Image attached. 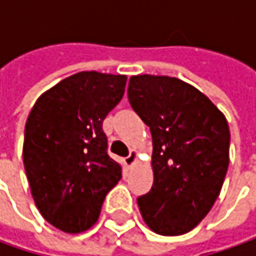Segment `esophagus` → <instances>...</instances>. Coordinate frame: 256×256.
<instances>
[{"instance_id":"esophagus-1","label":"esophagus","mask_w":256,"mask_h":256,"mask_svg":"<svg viewBox=\"0 0 256 256\" xmlns=\"http://www.w3.org/2000/svg\"><path fill=\"white\" fill-rule=\"evenodd\" d=\"M138 154H140V152H138L136 150H132V151L130 152V155H128L126 158H125V164H126L128 166H132L136 162V158H138Z\"/></svg>"}]
</instances>
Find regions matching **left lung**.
Listing matches in <instances>:
<instances>
[{
	"label": "left lung",
	"instance_id": "obj_1",
	"mask_svg": "<svg viewBox=\"0 0 256 256\" xmlns=\"http://www.w3.org/2000/svg\"><path fill=\"white\" fill-rule=\"evenodd\" d=\"M132 110L152 135L154 184L136 202L160 235L191 231L211 211L230 165L225 115L195 86L166 75H132Z\"/></svg>",
	"mask_w": 256,
	"mask_h": 256
}]
</instances>
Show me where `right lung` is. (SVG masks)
Returning <instances> with one entry per match:
<instances>
[{
	"mask_svg": "<svg viewBox=\"0 0 256 256\" xmlns=\"http://www.w3.org/2000/svg\"><path fill=\"white\" fill-rule=\"evenodd\" d=\"M126 75L82 71L45 91L25 124L22 160L45 221L80 234L98 221L105 195L122 176L106 152L102 122L121 101Z\"/></svg>",
	"mask_w": 256,
	"mask_h": 256,
	"instance_id": "add662e5",
	"label": "right lung"
}]
</instances>
